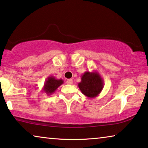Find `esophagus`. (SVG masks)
Returning a JSON list of instances; mask_svg holds the SVG:
<instances>
[{
	"label": "esophagus",
	"instance_id": "34e87169",
	"mask_svg": "<svg viewBox=\"0 0 148 148\" xmlns=\"http://www.w3.org/2000/svg\"><path fill=\"white\" fill-rule=\"evenodd\" d=\"M66 84H69V85H71V84H73V81H72V79H69L66 80Z\"/></svg>",
	"mask_w": 148,
	"mask_h": 148
}]
</instances>
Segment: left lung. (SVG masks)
I'll return each mask as SVG.
<instances>
[{
	"label": "left lung",
	"instance_id": "obj_1",
	"mask_svg": "<svg viewBox=\"0 0 148 148\" xmlns=\"http://www.w3.org/2000/svg\"><path fill=\"white\" fill-rule=\"evenodd\" d=\"M81 92L88 98L99 95L104 87V82L97 71L84 72L81 76V82L78 84Z\"/></svg>",
	"mask_w": 148,
	"mask_h": 148
}]
</instances>
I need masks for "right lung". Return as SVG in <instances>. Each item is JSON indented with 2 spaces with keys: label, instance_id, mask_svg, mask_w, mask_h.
<instances>
[{
  "label": "right lung",
  "instance_id": "add662e5",
  "mask_svg": "<svg viewBox=\"0 0 148 148\" xmlns=\"http://www.w3.org/2000/svg\"><path fill=\"white\" fill-rule=\"evenodd\" d=\"M63 83L64 81L62 79H56L54 76H49L44 84L43 92L47 93L48 95H52Z\"/></svg>",
  "mask_w": 148,
  "mask_h": 148
}]
</instances>
